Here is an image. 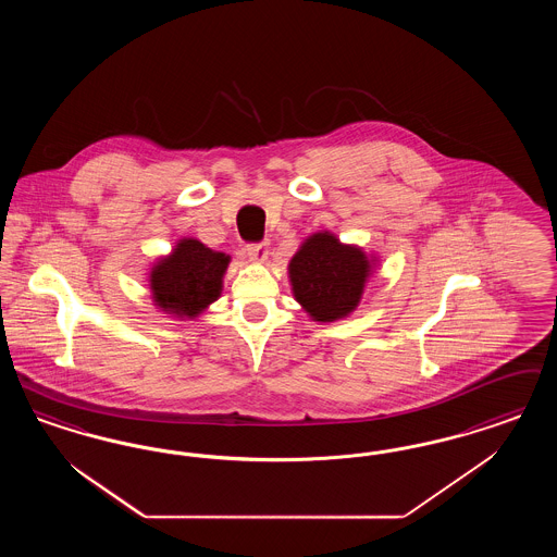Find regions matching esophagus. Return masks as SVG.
<instances>
[{
	"label": "esophagus",
	"instance_id": "34e87169",
	"mask_svg": "<svg viewBox=\"0 0 557 557\" xmlns=\"http://www.w3.org/2000/svg\"><path fill=\"white\" fill-rule=\"evenodd\" d=\"M246 255L252 259V261H268L269 257V245L268 243H257V245H246Z\"/></svg>",
	"mask_w": 557,
	"mask_h": 557
}]
</instances>
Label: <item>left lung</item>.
<instances>
[{
    "label": "left lung",
    "mask_w": 557,
    "mask_h": 557,
    "mask_svg": "<svg viewBox=\"0 0 557 557\" xmlns=\"http://www.w3.org/2000/svg\"><path fill=\"white\" fill-rule=\"evenodd\" d=\"M288 271L294 298L314 321L330 323L357 309L371 261L362 248L317 232L292 257Z\"/></svg>",
    "instance_id": "obj_1"
}]
</instances>
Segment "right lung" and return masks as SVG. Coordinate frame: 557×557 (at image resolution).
Here are the masks:
<instances>
[{
	"label": "right lung",
	"instance_id": "1",
	"mask_svg": "<svg viewBox=\"0 0 557 557\" xmlns=\"http://www.w3.org/2000/svg\"><path fill=\"white\" fill-rule=\"evenodd\" d=\"M230 257L195 240H180L170 257L151 271V292L161 311L174 317H197L222 294L223 273Z\"/></svg>",
	"mask_w": 557,
	"mask_h": 557
}]
</instances>
